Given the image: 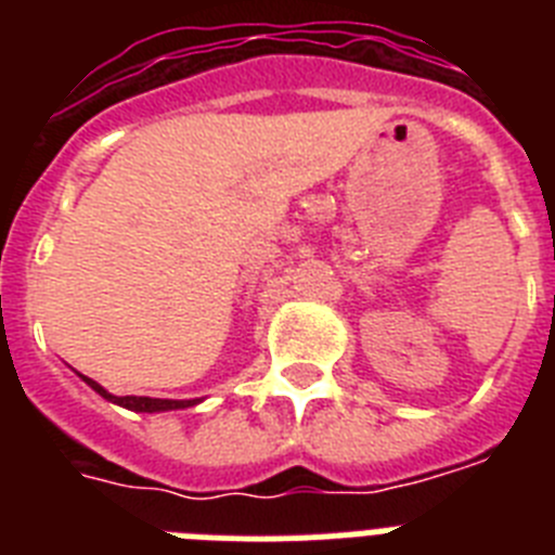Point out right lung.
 <instances>
[{
    "label": "right lung",
    "instance_id": "1",
    "mask_svg": "<svg viewBox=\"0 0 555 555\" xmlns=\"http://www.w3.org/2000/svg\"><path fill=\"white\" fill-rule=\"evenodd\" d=\"M82 380H86L91 389L96 391V395H102L105 400H111V403L121 405V409H130V411H144V414H155V411H178V409H191V405H197L199 400H160V397H135V395H127V397H116L111 395V391L102 389L96 380H91V377L80 375Z\"/></svg>",
    "mask_w": 555,
    "mask_h": 555
}]
</instances>
